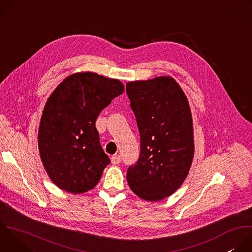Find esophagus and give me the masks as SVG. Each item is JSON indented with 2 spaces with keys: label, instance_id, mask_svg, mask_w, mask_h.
I'll list each match as a JSON object with an SVG mask.
<instances>
[{
  "label": "esophagus",
  "instance_id": "obj_1",
  "mask_svg": "<svg viewBox=\"0 0 252 252\" xmlns=\"http://www.w3.org/2000/svg\"><path fill=\"white\" fill-rule=\"evenodd\" d=\"M111 159H112V163H114V164H119L121 162V160H122V158H121V157L119 155L113 156Z\"/></svg>",
  "mask_w": 252,
  "mask_h": 252
}]
</instances>
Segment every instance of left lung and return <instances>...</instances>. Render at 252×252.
<instances>
[{"instance_id":"8db88e82","label":"left lung","mask_w":252,"mask_h":252,"mask_svg":"<svg viewBox=\"0 0 252 252\" xmlns=\"http://www.w3.org/2000/svg\"><path fill=\"white\" fill-rule=\"evenodd\" d=\"M140 135L137 162L126 174L141 199L162 200L181 187L194 156L193 125L188 98L171 77L126 84Z\"/></svg>"}]
</instances>
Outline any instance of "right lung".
I'll return each instance as SVG.
<instances>
[{"label":"right lung","instance_id":"obj_1","mask_svg":"<svg viewBox=\"0 0 252 252\" xmlns=\"http://www.w3.org/2000/svg\"><path fill=\"white\" fill-rule=\"evenodd\" d=\"M124 85L95 73L65 78L47 100L39 128V151L52 182L70 193L94 189L111 162L103 152L95 121Z\"/></svg>","mask_w":252,"mask_h":252}]
</instances>
